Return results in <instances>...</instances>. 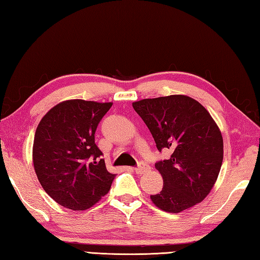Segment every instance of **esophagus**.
<instances>
[{
  "instance_id": "esophagus-1",
  "label": "esophagus",
  "mask_w": 260,
  "mask_h": 260,
  "mask_svg": "<svg viewBox=\"0 0 260 260\" xmlns=\"http://www.w3.org/2000/svg\"><path fill=\"white\" fill-rule=\"evenodd\" d=\"M149 170V166L146 162H140L139 166L135 168V171L137 175H142Z\"/></svg>"
}]
</instances>
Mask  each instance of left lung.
<instances>
[{
	"label": "left lung",
	"instance_id": "8db88e82",
	"mask_svg": "<svg viewBox=\"0 0 260 260\" xmlns=\"http://www.w3.org/2000/svg\"><path fill=\"white\" fill-rule=\"evenodd\" d=\"M151 132L161 152L155 168L164 187L151 194L152 203L167 212H180L199 204L215 184L223 158L220 130L209 112L187 95L160 96L132 103Z\"/></svg>",
	"mask_w": 260,
	"mask_h": 260
}]
</instances>
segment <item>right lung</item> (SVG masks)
<instances>
[{
  "mask_svg": "<svg viewBox=\"0 0 260 260\" xmlns=\"http://www.w3.org/2000/svg\"><path fill=\"white\" fill-rule=\"evenodd\" d=\"M111 107V102L69 100L40 121L34 169L45 192L66 208L88 209L110 190L115 175L107 170L94 134Z\"/></svg>",
  "mask_w": 260,
  "mask_h": 260,
  "instance_id": "obj_1",
  "label": "right lung"
}]
</instances>
